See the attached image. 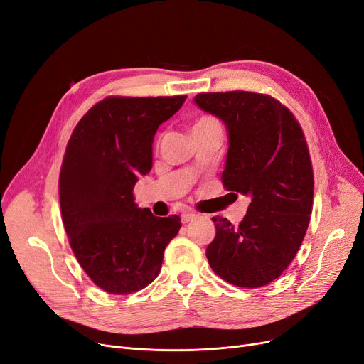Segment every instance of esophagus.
I'll return each instance as SVG.
<instances>
[{
	"instance_id": "obj_1",
	"label": "esophagus",
	"mask_w": 364,
	"mask_h": 364,
	"mask_svg": "<svg viewBox=\"0 0 364 364\" xmlns=\"http://www.w3.org/2000/svg\"><path fill=\"white\" fill-rule=\"evenodd\" d=\"M196 218H197V215H196V213L185 212V213H182V215H181V221H182L183 224H186V223H190V221L196 220Z\"/></svg>"
}]
</instances>
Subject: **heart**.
<instances>
[{"label":"heart","mask_w":364,"mask_h":364,"mask_svg":"<svg viewBox=\"0 0 364 364\" xmlns=\"http://www.w3.org/2000/svg\"><path fill=\"white\" fill-rule=\"evenodd\" d=\"M213 127H220L218 121L212 116H201L200 119H197L194 122V125L191 127V133L194 132H200V129H206V128H213Z\"/></svg>","instance_id":"heart-1"}]
</instances>
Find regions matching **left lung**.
<instances>
[{
  "mask_svg": "<svg viewBox=\"0 0 364 364\" xmlns=\"http://www.w3.org/2000/svg\"><path fill=\"white\" fill-rule=\"evenodd\" d=\"M194 103L225 125L224 186L250 198L239 225L212 218L209 264L236 287L267 285L291 263L309 225L314 173L306 140L293 113L269 95L209 92Z\"/></svg>",
  "mask_w": 364,
  "mask_h": 364,
  "instance_id": "obj_1",
  "label": "left lung"
}]
</instances>
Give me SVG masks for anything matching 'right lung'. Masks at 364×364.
I'll list each match as a JSON object with an SVG mask.
<instances>
[{
	"instance_id": "right-lung-1",
	"label": "right lung",
	"mask_w": 364,
	"mask_h": 364,
	"mask_svg": "<svg viewBox=\"0 0 364 364\" xmlns=\"http://www.w3.org/2000/svg\"><path fill=\"white\" fill-rule=\"evenodd\" d=\"M186 95L109 97L73 132L60 174L65 232L79 264L109 294H129L161 270L164 250L181 218H158L134 203L133 190L152 168L158 127Z\"/></svg>"
}]
</instances>
